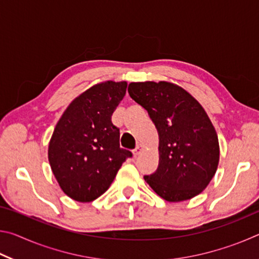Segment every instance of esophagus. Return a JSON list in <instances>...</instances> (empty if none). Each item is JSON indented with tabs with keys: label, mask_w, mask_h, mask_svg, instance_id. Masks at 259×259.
I'll list each match as a JSON object with an SVG mask.
<instances>
[{
	"label": "esophagus",
	"mask_w": 259,
	"mask_h": 259,
	"mask_svg": "<svg viewBox=\"0 0 259 259\" xmlns=\"http://www.w3.org/2000/svg\"><path fill=\"white\" fill-rule=\"evenodd\" d=\"M142 151H143V146L140 145V144H138L137 147H136L135 150H134V156H135V157L138 156V155L140 154V153H142Z\"/></svg>",
	"instance_id": "34e87169"
}]
</instances>
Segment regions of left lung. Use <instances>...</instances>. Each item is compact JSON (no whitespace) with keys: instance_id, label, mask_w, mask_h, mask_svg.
<instances>
[{"instance_id":"8db88e82","label":"left lung","mask_w":259,"mask_h":259,"mask_svg":"<svg viewBox=\"0 0 259 259\" xmlns=\"http://www.w3.org/2000/svg\"><path fill=\"white\" fill-rule=\"evenodd\" d=\"M128 93L146 109L159 134V166L144 176L145 182L169 202L200 194L219 162L217 133L204 108L171 82H131Z\"/></svg>"}]
</instances>
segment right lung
<instances>
[{
  "instance_id": "obj_1",
  "label": "right lung",
  "mask_w": 259,
  "mask_h": 259,
  "mask_svg": "<svg viewBox=\"0 0 259 259\" xmlns=\"http://www.w3.org/2000/svg\"><path fill=\"white\" fill-rule=\"evenodd\" d=\"M125 81L97 83L65 109L51 136L48 159L65 194L91 202L111 186L131 152L120 147L111 117L123 99Z\"/></svg>"
}]
</instances>
